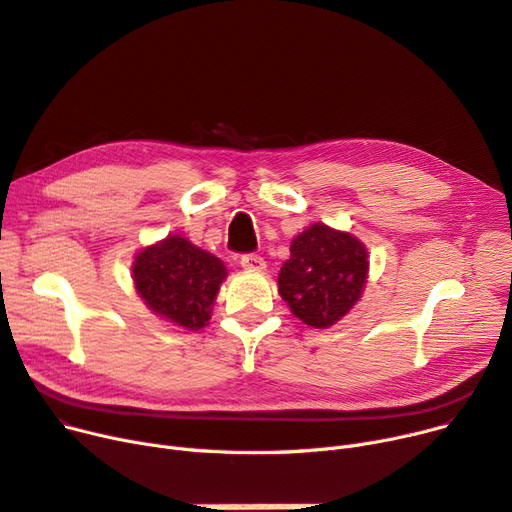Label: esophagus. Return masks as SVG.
<instances>
[{"mask_svg":"<svg viewBox=\"0 0 512 512\" xmlns=\"http://www.w3.org/2000/svg\"><path fill=\"white\" fill-rule=\"evenodd\" d=\"M240 265L249 272H265V261L259 255H244L240 259Z\"/></svg>","mask_w":512,"mask_h":512,"instance_id":"1","label":"esophagus"}]
</instances>
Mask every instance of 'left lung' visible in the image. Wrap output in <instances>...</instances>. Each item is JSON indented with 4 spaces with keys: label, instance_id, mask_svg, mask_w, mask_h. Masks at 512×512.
I'll use <instances>...</instances> for the list:
<instances>
[{
    "label": "left lung",
    "instance_id": "obj_1",
    "mask_svg": "<svg viewBox=\"0 0 512 512\" xmlns=\"http://www.w3.org/2000/svg\"><path fill=\"white\" fill-rule=\"evenodd\" d=\"M368 270V249L358 236L316 221L293 238L278 293L303 324L330 328L360 301Z\"/></svg>",
    "mask_w": 512,
    "mask_h": 512
}]
</instances>
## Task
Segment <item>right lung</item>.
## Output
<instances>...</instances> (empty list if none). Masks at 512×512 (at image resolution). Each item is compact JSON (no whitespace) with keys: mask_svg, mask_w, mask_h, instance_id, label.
I'll use <instances>...</instances> for the list:
<instances>
[{"mask_svg":"<svg viewBox=\"0 0 512 512\" xmlns=\"http://www.w3.org/2000/svg\"><path fill=\"white\" fill-rule=\"evenodd\" d=\"M224 261L180 234L148 244L131 263V278L144 305L177 330L196 332L209 324Z\"/></svg>","mask_w":512,"mask_h":512,"instance_id":"add662e5","label":"right lung"}]
</instances>
